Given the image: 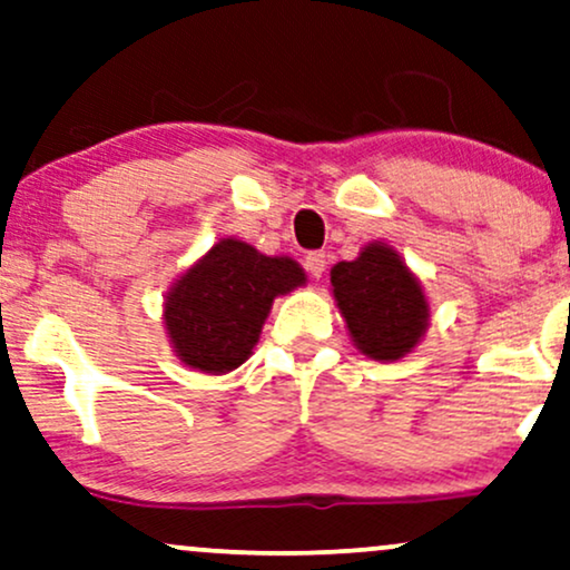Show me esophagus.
Returning <instances> with one entry per match:
<instances>
[{"label": "esophagus", "instance_id": "34e87169", "mask_svg": "<svg viewBox=\"0 0 570 570\" xmlns=\"http://www.w3.org/2000/svg\"><path fill=\"white\" fill-rule=\"evenodd\" d=\"M305 271L313 278H321L326 271V252H307L305 255Z\"/></svg>", "mask_w": 570, "mask_h": 570}]
</instances>
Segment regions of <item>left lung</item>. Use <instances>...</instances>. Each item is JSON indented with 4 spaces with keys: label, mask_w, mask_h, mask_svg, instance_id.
Listing matches in <instances>:
<instances>
[{
    "label": "left lung",
    "mask_w": 570,
    "mask_h": 570,
    "mask_svg": "<svg viewBox=\"0 0 570 570\" xmlns=\"http://www.w3.org/2000/svg\"><path fill=\"white\" fill-rule=\"evenodd\" d=\"M331 286L355 347L373 360H400L429 326V302L402 257L373 242L357 261L336 263Z\"/></svg>",
    "instance_id": "1"
}]
</instances>
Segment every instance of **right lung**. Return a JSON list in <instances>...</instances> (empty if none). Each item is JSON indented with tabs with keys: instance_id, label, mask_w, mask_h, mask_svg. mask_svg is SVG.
<instances>
[{
	"instance_id": "add662e5",
	"label": "right lung",
	"mask_w": 570,
	"mask_h": 570,
	"mask_svg": "<svg viewBox=\"0 0 570 570\" xmlns=\"http://www.w3.org/2000/svg\"><path fill=\"white\" fill-rule=\"evenodd\" d=\"M305 281L292 257L220 239L165 297L163 321L178 360L213 376L239 368L261 338L273 299Z\"/></svg>"
}]
</instances>
